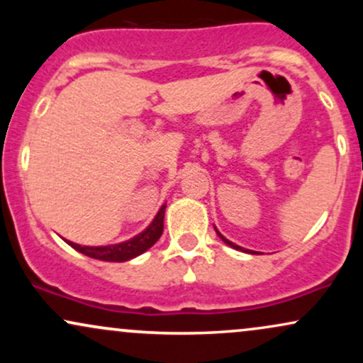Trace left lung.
I'll list each match as a JSON object with an SVG mask.
<instances>
[{
  "label": "left lung",
  "instance_id": "left-lung-1",
  "mask_svg": "<svg viewBox=\"0 0 363 363\" xmlns=\"http://www.w3.org/2000/svg\"><path fill=\"white\" fill-rule=\"evenodd\" d=\"M216 234L220 235V239H222L225 244H228V245H230V247L237 249V251H244V252H252V254H257V252H254V251H249V249H244V247H240V245H237V244H234V242H230V240H228V239H225V237H223L222 234H220V232H216Z\"/></svg>",
  "mask_w": 363,
  "mask_h": 363
}]
</instances>
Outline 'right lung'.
<instances>
[{
    "instance_id": "obj_1",
    "label": "right lung",
    "mask_w": 363,
    "mask_h": 363,
    "mask_svg": "<svg viewBox=\"0 0 363 363\" xmlns=\"http://www.w3.org/2000/svg\"><path fill=\"white\" fill-rule=\"evenodd\" d=\"M164 213H165V205L158 210V213L153 222L148 225V228H145L141 234H138L133 239L126 240V242L114 244V245H102V247H89V245H80L74 242H68L73 249H77L78 252L85 254V256L94 257V259L101 261H112V262H123L133 257L140 256L141 252H145L147 249L152 247L153 244L160 239L162 232H164Z\"/></svg>"
}]
</instances>
